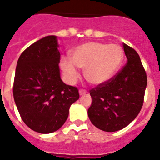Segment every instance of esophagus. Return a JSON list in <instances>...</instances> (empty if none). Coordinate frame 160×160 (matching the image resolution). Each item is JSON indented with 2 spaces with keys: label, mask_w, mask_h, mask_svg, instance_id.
<instances>
[{
  "label": "esophagus",
  "mask_w": 160,
  "mask_h": 160,
  "mask_svg": "<svg viewBox=\"0 0 160 160\" xmlns=\"http://www.w3.org/2000/svg\"><path fill=\"white\" fill-rule=\"evenodd\" d=\"M86 93H87V90H84V89H80V90H79V94H80V95H83V94H85Z\"/></svg>",
  "instance_id": "1"
}]
</instances>
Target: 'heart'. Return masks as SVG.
<instances>
[{
	"label": "heart",
	"mask_w": 160,
	"mask_h": 160,
	"mask_svg": "<svg viewBox=\"0 0 160 160\" xmlns=\"http://www.w3.org/2000/svg\"><path fill=\"white\" fill-rule=\"evenodd\" d=\"M123 58V49L119 45L89 42L74 48L70 53V60L62 58L61 66L69 81H74L78 77L76 66L84 70L88 82L101 86L115 75Z\"/></svg>",
	"instance_id": "heart-1"
}]
</instances>
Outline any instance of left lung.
Masks as SVG:
<instances>
[{
    "mask_svg": "<svg viewBox=\"0 0 160 160\" xmlns=\"http://www.w3.org/2000/svg\"><path fill=\"white\" fill-rule=\"evenodd\" d=\"M128 62L109 82L90 90V120L107 132L119 131L136 118L143 104L148 78L139 55L122 44Z\"/></svg>",
    "mask_w": 160,
    "mask_h": 160,
    "instance_id": "1",
    "label": "left lung"
}]
</instances>
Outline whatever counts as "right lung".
Masks as SVG:
<instances>
[{
    "instance_id": "add662e5",
    "label": "right lung",
    "mask_w": 160,
    "mask_h": 160,
    "mask_svg": "<svg viewBox=\"0 0 160 160\" xmlns=\"http://www.w3.org/2000/svg\"><path fill=\"white\" fill-rule=\"evenodd\" d=\"M57 37L47 36L25 49L18 61L14 101L21 118L32 131L48 134L65 123L69 109L79 98L77 87L60 77Z\"/></svg>"
}]
</instances>
